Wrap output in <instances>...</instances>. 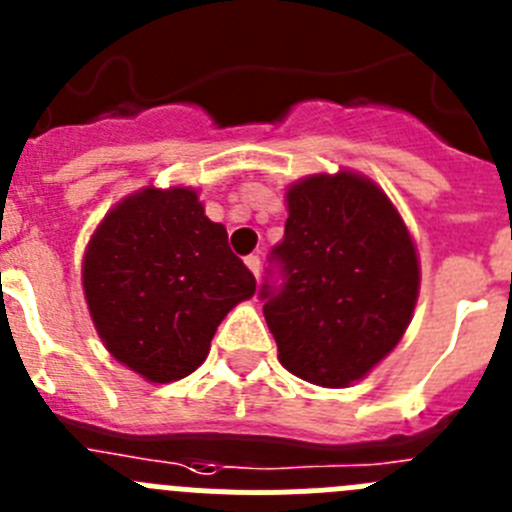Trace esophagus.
<instances>
[{
    "instance_id": "obj_1",
    "label": "esophagus",
    "mask_w": 512,
    "mask_h": 512,
    "mask_svg": "<svg viewBox=\"0 0 512 512\" xmlns=\"http://www.w3.org/2000/svg\"><path fill=\"white\" fill-rule=\"evenodd\" d=\"M245 262H247V267L252 270V275H255V278H260V255L245 257Z\"/></svg>"
}]
</instances>
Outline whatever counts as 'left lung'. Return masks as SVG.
Returning <instances> with one entry per match:
<instances>
[{
  "label": "left lung",
  "instance_id": "1",
  "mask_svg": "<svg viewBox=\"0 0 512 512\" xmlns=\"http://www.w3.org/2000/svg\"><path fill=\"white\" fill-rule=\"evenodd\" d=\"M260 300L280 364L318 386H348L399 343L419 265L384 191L356 174L310 176L288 191Z\"/></svg>",
  "mask_w": 512,
  "mask_h": 512
}]
</instances>
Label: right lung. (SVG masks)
Masks as SVG:
<instances>
[{
    "label": "right lung",
    "instance_id": "1",
    "mask_svg": "<svg viewBox=\"0 0 512 512\" xmlns=\"http://www.w3.org/2000/svg\"><path fill=\"white\" fill-rule=\"evenodd\" d=\"M83 288L105 348L166 384L204 364L224 315L255 293V275L229 250L227 229L179 186L138 191L103 219Z\"/></svg>",
    "mask_w": 512,
    "mask_h": 512
}]
</instances>
